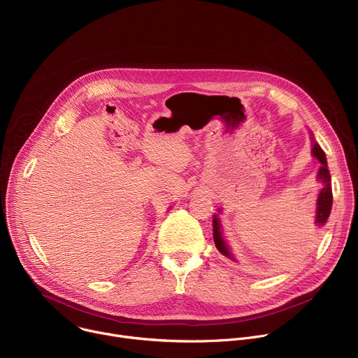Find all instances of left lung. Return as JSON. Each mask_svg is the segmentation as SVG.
<instances>
[{
  "instance_id": "8db88e82",
  "label": "left lung",
  "mask_w": 358,
  "mask_h": 358,
  "mask_svg": "<svg viewBox=\"0 0 358 358\" xmlns=\"http://www.w3.org/2000/svg\"><path fill=\"white\" fill-rule=\"evenodd\" d=\"M313 156L319 159V162L322 163L320 171H319V178L323 182V188L319 194V199H317V215H316V224L317 225H323L329 215H330V210H331V203H333V192H331V182H330V174L327 170V162H326V155L324 151L320 148V145L317 143H315L313 145ZM214 242L217 249L225 255V257H231L228 248L221 236V228H220V222L218 218H214Z\"/></svg>"
}]
</instances>
